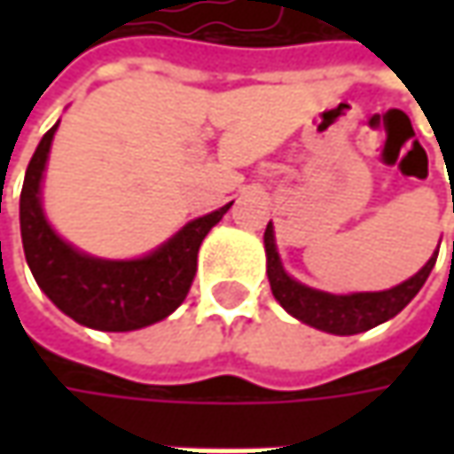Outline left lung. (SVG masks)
Masks as SVG:
<instances>
[{"label": "left lung", "instance_id": "left-lung-1", "mask_svg": "<svg viewBox=\"0 0 454 454\" xmlns=\"http://www.w3.org/2000/svg\"><path fill=\"white\" fill-rule=\"evenodd\" d=\"M265 253H268V280H270L275 301L298 321L308 323L318 331H325V333H336V336H354V333L369 331L379 323L394 318L425 286V280L434 268V260H437V253H434L422 270L414 272L410 280L389 290L331 295L323 290L308 288L283 270L278 250H275L272 224H268V230H265Z\"/></svg>", "mask_w": 454, "mask_h": 454}]
</instances>
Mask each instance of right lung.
<instances>
[{"label":"right lung","mask_w":454,"mask_h":454,"mask_svg":"<svg viewBox=\"0 0 454 454\" xmlns=\"http://www.w3.org/2000/svg\"><path fill=\"white\" fill-rule=\"evenodd\" d=\"M58 123L44 133L27 166L20 227L29 270L65 316L98 331H136L161 321L184 303L197 275V253L207 232L232 207L189 222L141 260H100L67 245L44 219L40 182Z\"/></svg>","instance_id":"1"}]
</instances>
